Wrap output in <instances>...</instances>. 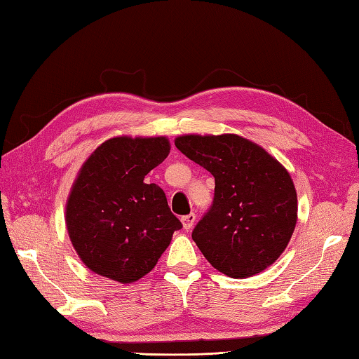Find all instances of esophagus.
<instances>
[{
    "mask_svg": "<svg viewBox=\"0 0 359 359\" xmlns=\"http://www.w3.org/2000/svg\"><path fill=\"white\" fill-rule=\"evenodd\" d=\"M182 225H184V230H191L193 228V225H194V222H196V215L194 212H189V215H187V216H182Z\"/></svg>",
    "mask_w": 359,
    "mask_h": 359,
    "instance_id": "obj_1",
    "label": "esophagus"
}]
</instances>
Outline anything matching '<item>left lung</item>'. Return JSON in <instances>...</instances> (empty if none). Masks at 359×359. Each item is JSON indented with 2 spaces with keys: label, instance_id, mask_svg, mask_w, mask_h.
Returning a JSON list of instances; mask_svg holds the SVG:
<instances>
[{
  "label": "left lung",
  "instance_id": "left-lung-1",
  "mask_svg": "<svg viewBox=\"0 0 359 359\" xmlns=\"http://www.w3.org/2000/svg\"><path fill=\"white\" fill-rule=\"evenodd\" d=\"M174 143L215 177L212 205L193 230L207 261L230 278H248L270 266L296 226L297 196L288 171L236 134L180 135Z\"/></svg>",
  "mask_w": 359,
  "mask_h": 359
}]
</instances>
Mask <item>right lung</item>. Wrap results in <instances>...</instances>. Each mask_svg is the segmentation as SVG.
Instances as JSON below:
<instances>
[{
  "instance_id": "add662e5",
  "label": "right lung",
  "mask_w": 359,
  "mask_h": 359,
  "mask_svg": "<svg viewBox=\"0 0 359 359\" xmlns=\"http://www.w3.org/2000/svg\"><path fill=\"white\" fill-rule=\"evenodd\" d=\"M170 149L166 137H114L83 163L66 203V226L90 271L121 284L139 280L182 228L163 189L144 184Z\"/></svg>"
}]
</instances>
